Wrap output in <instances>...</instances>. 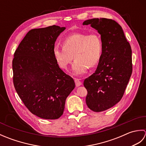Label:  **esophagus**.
<instances>
[{
    "instance_id": "34e87169",
    "label": "esophagus",
    "mask_w": 146,
    "mask_h": 146,
    "mask_svg": "<svg viewBox=\"0 0 146 146\" xmlns=\"http://www.w3.org/2000/svg\"><path fill=\"white\" fill-rule=\"evenodd\" d=\"M75 84H76V86H80L82 84V83L80 82V80L78 78H75Z\"/></svg>"
}]
</instances>
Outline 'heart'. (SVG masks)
Wrapping results in <instances>:
<instances>
[{
    "label": "heart",
    "instance_id": "heart-1",
    "mask_svg": "<svg viewBox=\"0 0 146 146\" xmlns=\"http://www.w3.org/2000/svg\"><path fill=\"white\" fill-rule=\"evenodd\" d=\"M103 42L97 33H75L68 36L63 41V45L56 44L53 56L58 65L65 70L73 60V71L76 75L85 73L90 67L96 66L100 61Z\"/></svg>",
    "mask_w": 146,
    "mask_h": 146
}]
</instances>
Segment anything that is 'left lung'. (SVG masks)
Returning a JSON list of instances; mask_svg holds the SVG:
<instances>
[{"label":"left lung","instance_id":"8db88e82","mask_svg":"<svg viewBox=\"0 0 146 146\" xmlns=\"http://www.w3.org/2000/svg\"><path fill=\"white\" fill-rule=\"evenodd\" d=\"M98 31L103 51L95 72L83 82L87 90L86 104L99 112L112 107L122 99L132 72V49L123 29L114 20L95 18L83 22Z\"/></svg>","mask_w":146,"mask_h":146}]
</instances>
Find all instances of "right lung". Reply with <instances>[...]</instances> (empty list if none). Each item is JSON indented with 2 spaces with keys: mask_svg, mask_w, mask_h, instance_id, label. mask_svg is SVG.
Returning a JSON list of instances; mask_svg holds the SVG:
<instances>
[{
  "mask_svg": "<svg viewBox=\"0 0 146 146\" xmlns=\"http://www.w3.org/2000/svg\"><path fill=\"white\" fill-rule=\"evenodd\" d=\"M64 29L53 25L30 30L12 60L13 83L19 97L31 112L44 119H58L63 115L66 99L75 87L52 52L56 40Z\"/></svg>",
  "mask_w": 146,
  "mask_h": 146,
  "instance_id": "add662e5",
  "label": "right lung"
}]
</instances>
